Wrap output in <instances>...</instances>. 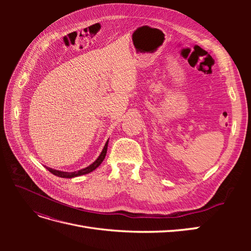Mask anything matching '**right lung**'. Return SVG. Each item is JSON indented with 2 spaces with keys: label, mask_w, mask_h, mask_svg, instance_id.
<instances>
[{
  "label": "right lung",
  "mask_w": 251,
  "mask_h": 251,
  "mask_svg": "<svg viewBox=\"0 0 251 251\" xmlns=\"http://www.w3.org/2000/svg\"><path fill=\"white\" fill-rule=\"evenodd\" d=\"M108 143H109V139L107 140V142H105L104 147L101 151L100 155L98 156V158L96 159V160L92 163L90 164L89 166H87V168L82 169V170H79V171H76V172H63V171H57V170H54V169H50L48 168V166H46V169L52 173L53 175H55V176L57 177H60V178H74V177H78V176H81V175H86V174H89L91 172H93L95 169H97L98 166H100L101 164V162L103 161V159L105 157V154H107V150H108Z\"/></svg>",
  "instance_id": "right-lung-1"
}]
</instances>
